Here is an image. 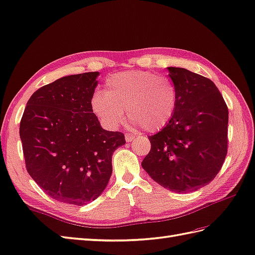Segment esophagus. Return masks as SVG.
Segmentation results:
<instances>
[{
    "label": "esophagus",
    "instance_id": "34e87169",
    "mask_svg": "<svg viewBox=\"0 0 255 255\" xmlns=\"http://www.w3.org/2000/svg\"><path fill=\"white\" fill-rule=\"evenodd\" d=\"M134 138H135V135L132 134V133H126L125 134V139H126L127 142H131Z\"/></svg>",
    "mask_w": 255,
    "mask_h": 255
}]
</instances>
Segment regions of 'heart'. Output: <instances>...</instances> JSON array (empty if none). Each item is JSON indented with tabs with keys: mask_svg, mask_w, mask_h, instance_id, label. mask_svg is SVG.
Wrapping results in <instances>:
<instances>
[{
	"mask_svg": "<svg viewBox=\"0 0 255 255\" xmlns=\"http://www.w3.org/2000/svg\"><path fill=\"white\" fill-rule=\"evenodd\" d=\"M178 89L169 78L143 70H129L110 76L104 92L91 97V110L108 129L125 121L126 110L133 123L149 132L169 125L178 108Z\"/></svg>",
	"mask_w": 255,
	"mask_h": 255,
	"instance_id": "b5f03b06",
	"label": "heart"
}]
</instances>
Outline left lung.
Returning a JSON list of instances; mask_svg holds the SVG:
<instances>
[{
  "label": "left lung",
  "instance_id": "8db88e82",
  "mask_svg": "<svg viewBox=\"0 0 255 255\" xmlns=\"http://www.w3.org/2000/svg\"><path fill=\"white\" fill-rule=\"evenodd\" d=\"M178 89V108L169 125L150 135L141 165L170 191L187 193L210 183L227 154L228 109L214 82L186 68L167 67Z\"/></svg>",
  "mask_w": 255,
  "mask_h": 255
}]
</instances>
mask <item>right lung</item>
I'll list each match as a JSON object with an SVG mask.
<instances>
[{
	"label": "right lung",
	"instance_id": "1",
	"mask_svg": "<svg viewBox=\"0 0 255 255\" xmlns=\"http://www.w3.org/2000/svg\"><path fill=\"white\" fill-rule=\"evenodd\" d=\"M98 72L66 76L28 100L19 134L31 178L52 199L85 205L104 191L112 155L126 143L120 131L101 127L91 110Z\"/></svg>",
	"mask_w": 255,
	"mask_h": 255
}]
</instances>
